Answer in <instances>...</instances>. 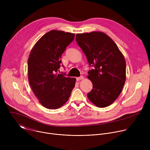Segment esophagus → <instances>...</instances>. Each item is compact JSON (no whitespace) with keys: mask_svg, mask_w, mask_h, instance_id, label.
Returning <instances> with one entry per match:
<instances>
[{"mask_svg":"<svg viewBox=\"0 0 150 150\" xmlns=\"http://www.w3.org/2000/svg\"><path fill=\"white\" fill-rule=\"evenodd\" d=\"M83 78H83V76H79V77H77V78H76V80H77V81H79V80L83 79Z\"/></svg>","mask_w":150,"mask_h":150,"instance_id":"34e87169","label":"esophagus"}]
</instances>
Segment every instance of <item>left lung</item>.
Returning <instances> with one entry per match:
<instances>
[{
    "instance_id": "1",
    "label": "left lung",
    "mask_w": 150,
    "mask_h": 150,
    "mask_svg": "<svg viewBox=\"0 0 150 150\" xmlns=\"http://www.w3.org/2000/svg\"><path fill=\"white\" fill-rule=\"evenodd\" d=\"M76 40L87 57L90 65L87 78L93 83L87 94L98 108L112 104L121 93L126 81V61L114 41L100 31L77 34Z\"/></svg>"
}]
</instances>
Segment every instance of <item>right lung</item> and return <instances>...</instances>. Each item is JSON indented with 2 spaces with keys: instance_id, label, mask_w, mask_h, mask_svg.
<instances>
[{
  "instance_id": "add662e5",
  "label": "right lung",
  "mask_w": 150,
  "mask_h": 150,
  "mask_svg": "<svg viewBox=\"0 0 150 150\" xmlns=\"http://www.w3.org/2000/svg\"><path fill=\"white\" fill-rule=\"evenodd\" d=\"M74 37L73 33L51 30L37 41L30 52L28 81L39 102L47 109H57L65 104L75 87V78L57 72L62 54Z\"/></svg>"
}]
</instances>
